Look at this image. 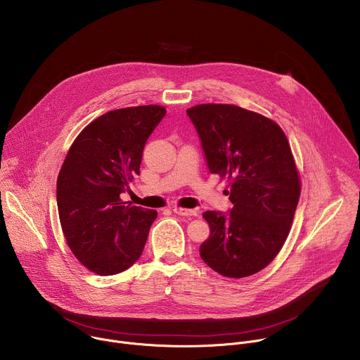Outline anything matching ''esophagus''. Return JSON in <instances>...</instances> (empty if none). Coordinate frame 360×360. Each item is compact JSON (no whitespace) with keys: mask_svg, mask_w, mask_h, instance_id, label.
Returning <instances> with one entry per match:
<instances>
[{"mask_svg":"<svg viewBox=\"0 0 360 360\" xmlns=\"http://www.w3.org/2000/svg\"><path fill=\"white\" fill-rule=\"evenodd\" d=\"M176 215H182V217H196V212L193 210H188V208H179V207H175L172 210Z\"/></svg>","mask_w":360,"mask_h":360,"instance_id":"obj_1","label":"esophagus"}]
</instances>
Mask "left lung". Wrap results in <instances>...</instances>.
Here are the masks:
<instances>
[{"label": "left lung", "mask_w": 360, "mask_h": 360, "mask_svg": "<svg viewBox=\"0 0 360 360\" xmlns=\"http://www.w3.org/2000/svg\"><path fill=\"white\" fill-rule=\"evenodd\" d=\"M186 114L233 203L228 215L203 214L211 233L200 258L222 276H250L275 259L290 231L300 195L290 145L276 122L236 105L200 104Z\"/></svg>", "instance_id": "left-lung-1"}]
</instances>
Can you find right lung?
Here are the masks:
<instances>
[{
  "mask_svg": "<svg viewBox=\"0 0 360 360\" xmlns=\"http://www.w3.org/2000/svg\"><path fill=\"white\" fill-rule=\"evenodd\" d=\"M160 105L110 111L71 145L57 181L64 236L75 258L99 276L120 274L141 256L157 211L121 199L139 175L146 139L165 117Z\"/></svg>",
  "mask_w": 360,
  "mask_h": 360,
  "instance_id": "add662e5",
  "label": "right lung"
}]
</instances>
